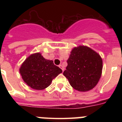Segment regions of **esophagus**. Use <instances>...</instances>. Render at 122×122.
Returning a JSON list of instances; mask_svg holds the SVG:
<instances>
[{
  "label": "esophagus",
  "instance_id": "1",
  "mask_svg": "<svg viewBox=\"0 0 122 122\" xmlns=\"http://www.w3.org/2000/svg\"><path fill=\"white\" fill-rule=\"evenodd\" d=\"M59 68H60L62 69V71H64V68H63V66H62V65H59Z\"/></svg>",
  "mask_w": 122,
  "mask_h": 122
}]
</instances>
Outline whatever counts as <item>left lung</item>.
Here are the masks:
<instances>
[{"label": "left lung", "instance_id": "8db88e82", "mask_svg": "<svg viewBox=\"0 0 122 122\" xmlns=\"http://www.w3.org/2000/svg\"><path fill=\"white\" fill-rule=\"evenodd\" d=\"M63 72L71 86L79 92L93 89L102 74L103 60L98 53L86 46L74 47Z\"/></svg>", "mask_w": 122, "mask_h": 122}]
</instances>
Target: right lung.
Returning <instances> with one entry per match:
<instances>
[{
	"instance_id": "add662e5",
	"label": "right lung",
	"mask_w": 122,
	"mask_h": 122,
	"mask_svg": "<svg viewBox=\"0 0 122 122\" xmlns=\"http://www.w3.org/2000/svg\"><path fill=\"white\" fill-rule=\"evenodd\" d=\"M24 81L35 90H43L50 86L53 79L62 70L55 65L53 60L46 59L40 52L32 54L24 60L19 68Z\"/></svg>"
}]
</instances>
